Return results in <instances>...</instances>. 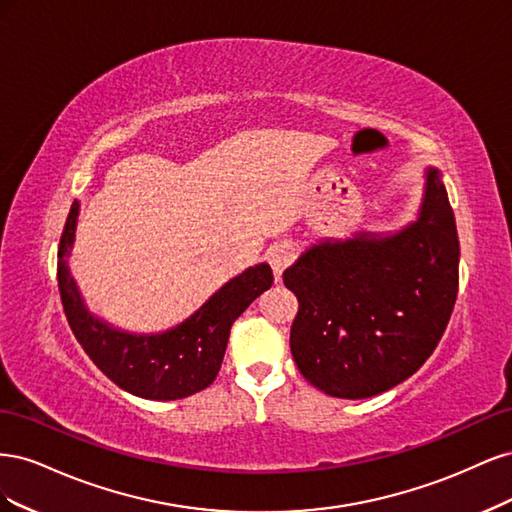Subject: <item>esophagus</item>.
<instances>
[{
  "instance_id": "obj_1",
  "label": "esophagus",
  "mask_w": 512,
  "mask_h": 512,
  "mask_svg": "<svg viewBox=\"0 0 512 512\" xmlns=\"http://www.w3.org/2000/svg\"><path fill=\"white\" fill-rule=\"evenodd\" d=\"M267 258H269V265L275 271V277L280 280L284 269L292 265L294 258H297V254H294V245L290 241H280V243H273L269 247Z\"/></svg>"
}]
</instances>
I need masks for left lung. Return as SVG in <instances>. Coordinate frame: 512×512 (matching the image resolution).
I'll return each mask as SVG.
<instances>
[{
	"label": "left lung",
	"mask_w": 512,
	"mask_h": 512,
	"mask_svg": "<svg viewBox=\"0 0 512 512\" xmlns=\"http://www.w3.org/2000/svg\"><path fill=\"white\" fill-rule=\"evenodd\" d=\"M284 284L299 299L290 350L309 384L365 399L408 380L436 350L459 288V237L440 170H427L416 222L309 247Z\"/></svg>",
	"instance_id": "1"
}]
</instances>
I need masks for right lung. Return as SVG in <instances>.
<instances>
[{
    "instance_id": "1",
    "label": "right lung",
    "mask_w": 512,
    "mask_h": 512,
    "mask_svg": "<svg viewBox=\"0 0 512 512\" xmlns=\"http://www.w3.org/2000/svg\"><path fill=\"white\" fill-rule=\"evenodd\" d=\"M76 220L79 203L74 200L59 239L57 282L70 329L89 359L123 391L143 399H183L207 389L222 367L232 322L271 288V267L262 262L243 271L175 329L153 335L126 333L89 314L72 280L68 256Z\"/></svg>"
}]
</instances>
